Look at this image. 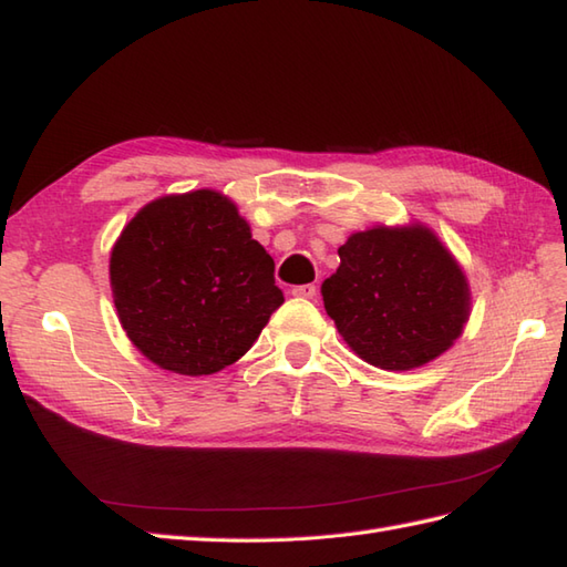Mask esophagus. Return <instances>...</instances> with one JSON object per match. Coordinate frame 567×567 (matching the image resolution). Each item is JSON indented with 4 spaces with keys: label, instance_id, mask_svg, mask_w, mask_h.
Returning a JSON list of instances; mask_svg holds the SVG:
<instances>
[{
    "label": "esophagus",
    "instance_id": "esophagus-1",
    "mask_svg": "<svg viewBox=\"0 0 567 567\" xmlns=\"http://www.w3.org/2000/svg\"><path fill=\"white\" fill-rule=\"evenodd\" d=\"M292 295L299 299H315L317 285H297V287H292Z\"/></svg>",
    "mask_w": 567,
    "mask_h": 567
}]
</instances>
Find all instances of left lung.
I'll return each instance as SVG.
<instances>
[{
	"label": "left lung",
	"instance_id": "left-lung-1",
	"mask_svg": "<svg viewBox=\"0 0 567 567\" xmlns=\"http://www.w3.org/2000/svg\"><path fill=\"white\" fill-rule=\"evenodd\" d=\"M321 285L343 341L382 370H412L449 351L470 317L467 280L431 228L375 226L339 248Z\"/></svg>",
	"mask_w": 567,
	"mask_h": 567
}]
</instances>
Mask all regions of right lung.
Here are the masks:
<instances>
[{
	"label": "right lung",
	"mask_w": 567,
	"mask_h": 567,
	"mask_svg": "<svg viewBox=\"0 0 567 567\" xmlns=\"http://www.w3.org/2000/svg\"><path fill=\"white\" fill-rule=\"evenodd\" d=\"M275 262L236 204L214 189L146 204L110 258L112 295L126 336L151 363L212 375L256 343L285 302Z\"/></svg>",
	"instance_id": "right-lung-1"
}]
</instances>
